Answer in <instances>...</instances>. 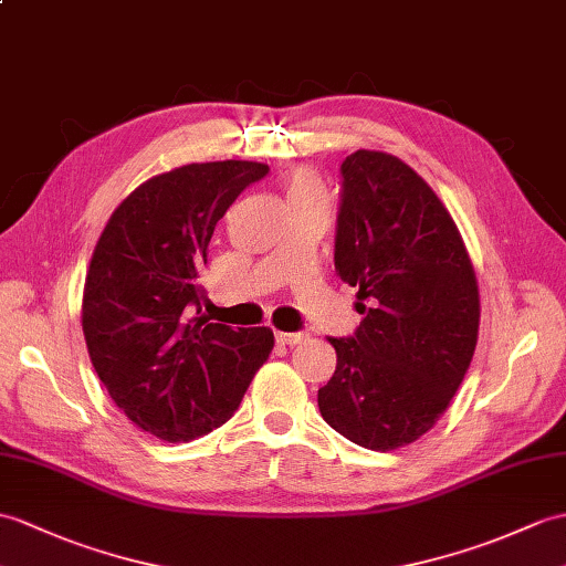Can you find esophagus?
I'll return each mask as SVG.
<instances>
[{"label": "esophagus", "mask_w": 566, "mask_h": 566, "mask_svg": "<svg viewBox=\"0 0 566 566\" xmlns=\"http://www.w3.org/2000/svg\"><path fill=\"white\" fill-rule=\"evenodd\" d=\"M274 337H277V343H280V345H286V347L301 345V343H304V339H306V335H304V333H277Z\"/></svg>", "instance_id": "esophagus-1"}]
</instances>
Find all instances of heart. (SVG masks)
<instances>
[{
	"mask_svg": "<svg viewBox=\"0 0 566 566\" xmlns=\"http://www.w3.org/2000/svg\"><path fill=\"white\" fill-rule=\"evenodd\" d=\"M325 197V186L313 168L304 166L296 168L286 178V200L289 205L294 202H306V200H318Z\"/></svg>",
	"mask_w": 566,
	"mask_h": 566,
	"instance_id": "obj_1",
	"label": "heart"
}]
</instances>
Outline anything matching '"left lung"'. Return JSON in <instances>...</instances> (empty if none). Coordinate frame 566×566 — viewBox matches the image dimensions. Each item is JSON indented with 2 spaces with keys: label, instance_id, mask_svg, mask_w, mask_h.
<instances>
[{
  "label": "left lung",
  "instance_id": "1",
  "mask_svg": "<svg viewBox=\"0 0 566 566\" xmlns=\"http://www.w3.org/2000/svg\"><path fill=\"white\" fill-rule=\"evenodd\" d=\"M335 272L357 286L352 337H327L337 366L318 390L327 424L352 443L392 451L439 422L478 345L480 292L449 209L386 151L343 161Z\"/></svg>",
  "mask_w": 566,
  "mask_h": 566
}]
</instances>
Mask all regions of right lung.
<instances>
[{"label":"right lung","mask_w":566,"mask_h":566,"mask_svg":"<svg viewBox=\"0 0 566 566\" xmlns=\"http://www.w3.org/2000/svg\"><path fill=\"white\" fill-rule=\"evenodd\" d=\"M258 161L188 164L117 205L91 255L82 327L91 364L129 422L168 443L229 422L274 347L270 327L209 323L200 272L217 221Z\"/></svg>","instance_id":"obj_1"}]
</instances>
